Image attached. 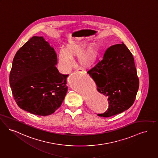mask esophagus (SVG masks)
<instances>
[{
  "label": "esophagus",
  "instance_id": "34e87169",
  "mask_svg": "<svg viewBox=\"0 0 158 158\" xmlns=\"http://www.w3.org/2000/svg\"><path fill=\"white\" fill-rule=\"evenodd\" d=\"M76 71L78 72H82V70L80 69H77L76 70Z\"/></svg>",
  "mask_w": 158,
  "mask_h": 158
}]
</instances>
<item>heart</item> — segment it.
<instances>
[{
    "instance_id": "obj_1",
    "label": "heart",
    "mask_w": 158,
    "mask_h": 158,
    "mask_svg": "<svg viewBox=\"0 0 158 158\" xmlns=\"http://www.w3.org/2000/svg\"><path fill=\"white\" fill-rule=\"evenodd\" d=\"M85 42H71L66 44L64 49L59 52V65L63 72H68L73 64V60L79 57L78 62L83 68L90 69L95 66L101 55V48L98 44L87 46Z\"/></svg>"
}]
</instances>
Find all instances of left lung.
I'll list each match as a JSON object with an SVG mask.
<instances>
[{"label": "left lung", "mask_w": 158, "mask_h": 158, "mask_svg": "<svg viewBox=\"0 0 158 158\" xmlns=\"http://www.w3.org/2000/svg\"><path fill=\"white\" fill-rule=\"evenodd\" d=\"M97 90L108 98L109 107L99 116L107 118L131 107L139 89V78L132 53L126 45L114 44L105 52L103 59L88 71Z\"/></svg>", "instance_id": "1"}]
</instances>
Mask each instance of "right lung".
<instances>
[{"label": "right lung", "instance_id": "add662e5", "mask_svg": "<svg viewBox=\"0 0 158 158\" xmlns=\"http://www.w3.org/2000/svg\"><path fill=\"white\" fill-rule=\"evenodd\" d=\"M57 63L55 51L42 36H33L19 49L13 60L9 82L20 108L48 116L61 106L68 75L60 73Z\"/></svg>", "mask_w": 158, "mask_h": 158}]
</instances>
